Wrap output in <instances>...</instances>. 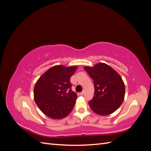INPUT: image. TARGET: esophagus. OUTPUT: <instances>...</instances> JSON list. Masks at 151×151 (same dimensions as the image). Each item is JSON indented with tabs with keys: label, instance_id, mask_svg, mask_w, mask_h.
<instances>
[{
	"label": "esophagus",
	"instance_id": "esophagus-1",
	"mask_svg": "<svg viewBox=\"0 0 151 151\" xmlns=\"http://www.w3.org/2000/svg\"><path fill=\"white\" fill-rule=\"evenodd\" d=\"M84 94V91H83V92L80 93V95H81V96H83Z\"/></svg>",
	"mask_w": 151,
	"mask_h": 151
}]
</instances>
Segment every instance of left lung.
<instances>
[{"label":"left lung","instance_id":"1","mask_svg":"<svg viewBox=\"0 0 151 151\" xmlns=\"http://www.w3.org/2000/svg\"><path fill=\"white\" fill-rule=\"evenodd\" d=\"M84 68L94 82V96L89 102L91 109L103 116L115 112L125 98V88L121 76L104 63Z\"/></svg>","mask_w":151,"mask_h":151}]
</instances>
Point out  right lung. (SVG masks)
Wrapping results in <instances>:
<instances>
[{
  "mask_svg": "<svg viewBox=\"0 0 151 151\" xmlns=\"http://www.w3.org/2000/svg\"><path fill=\"white\" fill-rule=\"evenodd\" d=\"M77 68V66H53L45 72L36 83L35 101L46 116L59 120L72 111L77 96L72 91L70 78Z\"/></svg>",
  "mask_w": 151,
  "mask_h": 151,
  "instance_id": "obj_1",
  "label": "right lung"
}]
</instances>
